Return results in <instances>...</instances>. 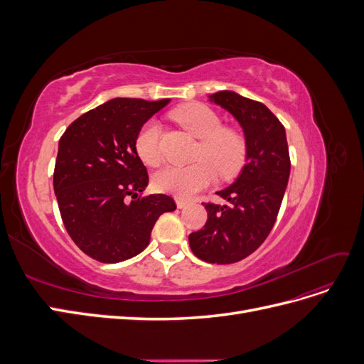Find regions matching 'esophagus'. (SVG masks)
<instances>
[{"label": "esophagus", "mask_w": 364, "mask_h": 364, "mask_svg": "<svg viewBox=\"0 0 364 364\" xmlns=\"http://www.w3.org/2000/svg\"><path fill=\"white\" fill-rule=\"evenodd\" d=\"M176 205H178V208H179V209H182V208H185L186 205H188V202L183 200V199H181V197H178V199H176Z\"/></svg>", "instance_id": "34e87169"}]
</instances>
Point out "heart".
I'll return each instance as SVG.
<instances>
[{"mask_svg": "<svg viewBox=\"0 0 364 364\" xmlns=\"http://www.w3.org/2000/svg\"><path fill=\"white\" fill-rule=\"evenodd\" d=\"M174 119L199 138L194 159L197 162L183 167H165L159 170L153 185L158 191L178 197H191L214 181L215 171L222 178L234 176L246 159V142L237 130L222 127L220 117L205 105L190 103L173 112ZM161 126L158 121L149 119L135 136V151L138 158L150 167H156L162 159Z\"/></svg>", "mask_w": 364, "mask_h": 364, "instance_id": "b5f03b06", "label": "heart"}]
</instances>
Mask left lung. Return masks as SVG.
Instances as JSON below:
<instances>
[{
    "instance_id": "left-lung-1",
    "label": "left lung",
    "mask_w": 364,
    "mask_h": 364,
    "mask_svg": "<svg viewBox=\"0 0 364 364\" xmlns=\"http://www.w3.org/2000/svg\"><path fill=\"white\" fill-rule=\"evenodd\" d=\"M245 130L246 164L237 181L217 194L228 203H203L208 220L190 234L197 258L213 264L238 262L255 252L277 222L290 176L287 136L267 106L232 91L209 95Z\"/></svg>"
}]
</instances>
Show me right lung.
I'll return each instance as SVG.
<instances>
[{
    "instance_id": "add662e5",
    "label": "right lung",
    "mask_w": 364,
    "mask_h": 364,
    "mask_svg": "<svg viewBox=\"0 0 364 364\" xmlns=\"http://www.w3.org/2000/svg\"><path fill=\"white\" fill-rule=\"evenodd\" d=\"M170 98H114L68 126L59 141L53 185L65 229L82 252L100 262L138 255L161 214L176 209L170 196H141L149 183L135 136Z\"/></svg>"
}]
</instances>
